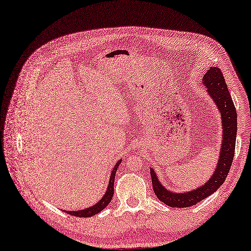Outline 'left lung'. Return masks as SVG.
Returning <instances> with one entry per match:
<instances>
[{
  "label": "left lung",
  "mask_w": 251,
  "mask_h": 251,
  "mask_svg": "<svg viewBox=\"0 0 251 251\" xmlns=\"http://www.w3.org/2000/svg\"><path fill=\"white\" fill-rule=\"evenodd\" d=\"M202 84L206 87L207 93L215 103L222 118L223 140L220 157L209 179H207L199 188L182 193L172 192L166 189L159 180L155 170L150 168L155 195L161 202L170 207L184 208V207L196 205L209 197L224 183L234 159L237 135V113L224 75L219 68L211 67L203 75Z\"/></svg>",
  "instance_id": "8db88e82"
}]
</instances>
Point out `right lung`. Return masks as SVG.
Returning <instances> with one entry per match:
<instances>
[{
	"label": "right lung",
	"instance_id": "add662e5",
	"mask_svg": "<svg viewBox=\"0 0 251 251\" xmlns=\"http://www.w3.org/2000/svg\"><path fill=\"white\" fill-rule=\"evenodd\" d=\"M122 160L120 159L117 163L116 165L114 166L111 174H110V180H108V184H107V189L104 193V195L101 197V199L97 202L96 204L90 206V207H87L85 209H81V210H77V211H68V210H63L65 213H69L71 215L74 216H79V217H91L95 214H97L99 212L102 211L105 207L108 205V203L111 202L113 196H114V181H115V176H116V171L118 170L119 165L121 164Z\"/></svg>",
	"mask_w": 251,
	"mask_h": 251
}]
</instances>
